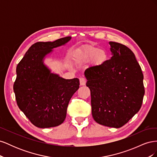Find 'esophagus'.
Instances as JSON below:
<instances>
[{
  "mask_svg": "<svg viewBox=\"0 0 157 157\" xmlns=\"http://www.w3.org/2000/svg\"><path fill=\"white\" fill-rule=\"evenodd\" d=\"M80 84L81 85V86H84L85 84H86V79L85 78H83V77H81L80 78Z\"/></svg>",
  "mask_w": 157,
  "mask_h": 157,
  "instance_id": "1",
  "label": "esophagus"
}]
</instances>
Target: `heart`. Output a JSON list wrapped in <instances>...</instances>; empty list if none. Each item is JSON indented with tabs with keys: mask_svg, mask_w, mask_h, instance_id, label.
Instances as JSON below:
<instances>
[{
	"mask_svg": "<svg viewBox=\"0 0 157 157\" xmlns=\"http://www.w3.org/2000/svg\"><path fill=\"white\" fill-rule=\"evenodd\" d=\"M76 59L78 61H88L92 59L94 65H99L102 64L107 59L105 52L99 50L96 47L90 46L88 48L77 51L75 54Z\"/></svg>",
	"mask_w": 157,
	"mask_h": 157,
	"instance_id": "heart-1",
	"label": "heart"
}]
</instances>
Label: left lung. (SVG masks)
Wrapping results in <instances>:
<instances>
[{
	"label": "left lung",
	"mask_w": 157,
	"mask_h": 157,
	"mask_svg": "<svg viewBox=\"0 0 157 157\" xmlns=\"http://www.w3.org/2000/svg\"><path fill=\"white\" fill-rule=\"evenodd\" d=\"M109 43L111 58L88 68L84 75L94 121L118 128L140 111L145 94L144 75L130 48L115 42Z\"/></svg>",
	"instance_id": "8db88e82"
}]
</instances>
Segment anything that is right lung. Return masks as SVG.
Instances as JSON below:
<instances>
[{
	"label": "right lung",
	"instance_id": "1",
	"mask_svg": "<svg viewBox=\"0 0 157 157\" xmlns=\"http://www.w3.org/2000/svg\"><path fill=\"white\" fill-rule=\"evenodd\" d=\"M71 36L33 44L16 68L13 84L16 102L33 125L45 128L59 126L65 119L69 102L79 88L77 78L65 79L52 73L44 64L52 49L64 45Z\"/></svg>",
	"mask_w": 157,
	"mask_h": 157
}]
</instances>
